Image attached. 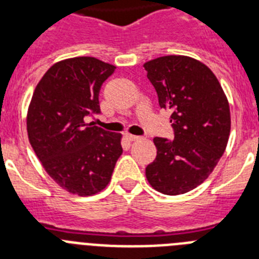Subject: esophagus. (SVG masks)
<instances>
[{
	"label": "esophagus",
	"instance_id": "obj_1",
	"mask_svg": "<svg viewBox=\"0 0 259 259\" xmlns=\"http://www.w3.org/2000/svg\"><path fill=\"white\" fill-rule=\"evenodd\" d=\"M130 141H136L140 139V136H136V135H131V134H127V136H125Z\"/></svg>",
	"mask_w": 259,
	"mask_h": 259
}]
</instances>
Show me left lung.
<instances>
[{"label":"left lung","mask_w":259,"mask_h":259,"mask_svg":"<svg viewBox=\"0 0 259 259\" xmlns=\"http://www.w3.org/2000/svg\"><path fill=\"white\" fill-rule=\"evenodd\" d=\"M161 109L170 110L175 139L154 137L157 157L145 168L155 191L176 196L202 184L223 155L231 131L228 100L212 71L187 56L144 63Z\"/></svg>","instance_id":"obj_1"}]
</instances>
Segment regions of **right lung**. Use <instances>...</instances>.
Returning a JSON list of instances; mask_svg holds the SVG:
<instances>
[{"label": "right lung", "mask_w": 259, "mask_h": 259, "mask_svg": "<svg viewBox=\"0 0 259 259\" xmlns=\"http://www.w3.org/2000/svg\"><path fill=\"white\" fill-rule=\"evenodd\" d=\"M115 66L93 57L59 61L41 77L27 113V132L41 164L77 196L106 188L122 155V135L85 123L100 113L98 93Z\"/></svg>", "instance_id": "1"}]
</instances>
